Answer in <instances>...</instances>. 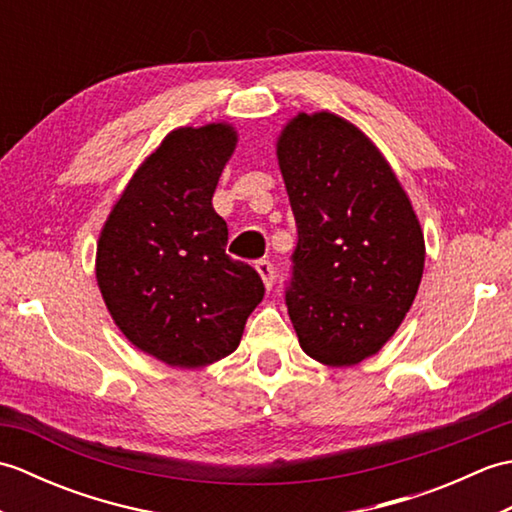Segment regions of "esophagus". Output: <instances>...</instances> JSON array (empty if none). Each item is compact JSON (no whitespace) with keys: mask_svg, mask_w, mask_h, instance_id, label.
Returning <instances> with one entry per match:
<instances>
[{"mask_svg":"<svg viewBox=\"0 0 512 512\" xmlns=\"http://www.w3.org/2000/svg\"><path fill=\"white\" fill-rule=\"evenodd\" d=\"M259 277H262V281L266 284V288L273 286V279H275V270H273V264L268 262V259H259V262L255 264Z\"/></svg>","mask_w":512,"mask_h":512,"instance_id":"esophagus-1","label":"esophagus"}]
</instances>
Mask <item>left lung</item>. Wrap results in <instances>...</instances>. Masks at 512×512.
I'll return each mask as SVG.
<instances>
[{"label": "left lung", "mask_w": 512, "mask_h": 512, "mask_svg": "<svg viewBox=\"0 0 512 512\" xmlns=\"http://www.w3.org/2000/svg\"><path fill=\"white\" fill-rule=\"evenodd\" d=\"M277 158L297 222L286 306L301 350L330 367L376 354L422 279L424 237L389 162L345 118L297 114Z\"/></svg>", "instance_id": "1"}]
</instances>
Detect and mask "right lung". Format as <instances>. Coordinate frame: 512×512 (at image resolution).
<instances>
[{"mask_svg":"<svg viewBox=\"0 0 512 512\" xmlns=\"http://www.w3.org/2000/svg\"><path fill=\"white\" fill-rule=\"evenodd\" d=\"M235 145L228 123L173 129L136 169L96 244V281L118 330L171 367L235 352L264 299L257 270L226 255L228 228L211 204Z\"/></svg>","mask_w":512,"mask_h":512,"instance_id":"obj_1","label":"right lung"}]
</instances>
